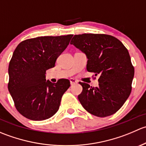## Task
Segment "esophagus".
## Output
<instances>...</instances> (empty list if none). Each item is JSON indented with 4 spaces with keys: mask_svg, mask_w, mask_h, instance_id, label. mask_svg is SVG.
<instances>
[{
    "mask_svg": "<svg viewBox=\"0 0 146 146\" xmlns=\"http://www.w3.org/2000/svg\"><path fill=\"white\" fill-rule=\"evenodd\" d=\"M70 85H74V84L77 83L78 81L76 80H75V79H73V78H70Z\"/></svg>",
    "mask_w": 146,
    "mask_h": 146,
    "instance_id": "obj_1",
    "label": "esophagus"
}]
</instances>
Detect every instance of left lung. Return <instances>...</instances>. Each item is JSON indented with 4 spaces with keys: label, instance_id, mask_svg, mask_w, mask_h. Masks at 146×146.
<instances>
[{
    "label": "left lung",
    "instance_id": "8db88e82",
    "mask_svg": "<svg viewBox=\"0 0 146 146\" xmlns=\"http://www.w3.org/2000/svg\"><path fill=\"white\" fill-rule=\"evenodd\" d=\"M70 44L87 55V70L99 76L98 87L79 82L82 87L79 101L96 117L112 115L131 92L134 67L127 48L118 39L104 34L74 35Z\"/></svg>",
    "mask_w": 146,
    "mask_h": 146
}]
</instances>
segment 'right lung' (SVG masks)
I'll list each match as a JSON object with an SVG mask.
<instances>
[{"instance_id": "add662e5", "label": "right lung", "mask_w": 146, "mask_h": 146, "mask_svg": "<svg viewBox=\"0 0 146 146\" xmlns=\"http://www.w3.org/2000/svg\"><path fill=\"white\" fill-rule=\"evenodd\" d=\"M73 35L39 36L20 42L10 59L8 88L15 106L23 117L42 121L54 116L70 81L46 80V71L55 66L58 56L69 44Z\"/></svg>"}]
</instances>
